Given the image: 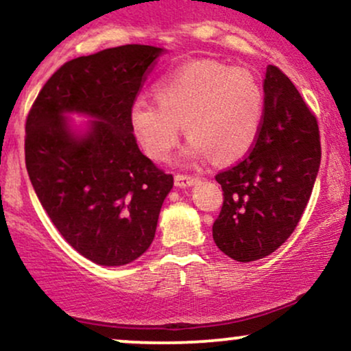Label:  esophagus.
Instances as JSON below:
<instances>
[{
	"mask_svg": "<svg viewBox=\"0 0 351 351\" xmlns=\"http://www.w3.org/2000/svg\"><path fill=\"white\" fill-rule=\"evenodd\" d=\"M198 178L195 176H188V175H176L175 176V186L178 188H189V186H195L198 183Z\"/></svg>",
	"mask_w": 351,
	"mask_h": 351,
	"instance_id": "1",
	"label": "esophagus"
}]
</instances>
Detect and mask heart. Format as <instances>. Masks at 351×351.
Instances as JSON below:
<instances>
[{
  "label": "heart",
  "instance_id": "b5f03b06",
  "mask_svg": "<svg viewBox=\"0 0 351 351\" xmlns=\"http://www.w3.org/2000/svg\"><path fill=\"white\" fill-rule=\"evenodd\" d=\"M158 102L135 99L132 130L147 155L167 160L181 132L189 135L184 156L217 163L244 158L257 142L265 114L263 84L251 71L217 60H193L160 80Z\"/></svg>",
  "mask_w": 351,
  "mask_h": 351
}]
</instances>
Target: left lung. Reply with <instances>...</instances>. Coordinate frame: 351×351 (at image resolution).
<instances>
[{"instance_id": "8db88e82", "label": "left lung", "mask_w": 351, "mask_h": 351, "mask_svg": "<svg viewBox=\"0 0 351 351\" xmlns=\"http://www.w3.org/2000/svg\"><path fill=\"white\" fill-rule=\"evenodd\" d=\"M264 94L259 138L243 162L216 175L224 201L213 239L237 263L263 259L289 239L320 168L315 115L279 67L267 66Z\"/></svg>"}]
</instances>
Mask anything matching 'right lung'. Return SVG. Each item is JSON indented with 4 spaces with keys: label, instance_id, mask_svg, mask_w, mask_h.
<instances>
[{
    "label": "right lung",
    "instance_id": "obj_1",
    "mask_svg": "<svg viewBox=\"0 0 351 351\" xmlns=\"http://www.w3.org/2000/svg\"><path fill=\"white\" fill-rule=\"evenodd\" d=\"M162 47L127 44L64 64L26 120V168L44 211L99 265L134 263L150 247L173 188L140 152L128 110ZM71 113L91 119L75 129Z\"/></svg>",
    "mask_w": 351,
    "mask_h": 351
}]
</instances>
